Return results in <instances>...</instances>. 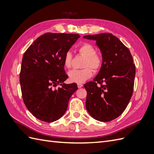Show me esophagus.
Instances as JSON below:
<instances>
[{"label": "esophagus", "mask_w": 154, "mask_h": 154, "mask_svg": "<svg viewBox=\"0 0 154 154\" xmlns=\"http://www.w3.org/2000/svg\"><path fill=\"white\" fill-rule=\"evenodd\" d=\"M77 85H78V88H82L83 87V85L82 84V83H78Z\"/></svg>", "instance_id": "obj_1"}]
</instances>
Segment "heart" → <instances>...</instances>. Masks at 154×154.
I'll list each match as a JSON object with an SVG mask.
<instances>
[{
  "mask_svg": "<svg viewBox=\"0 0 154 154\" xmlns=\"http://www.w3.org/2000/svg\"><path fill=\"white\" fill-rule=\"evenodd\" d=\"M79 53L86 57L83 63V69H72L68 73L69 80L72 82L82 83L85 82L92 76V71L90 66L94 71L99 69L102 64V59L99 54L96 53L94 46L88 43L81 45L78 48ZM72 55L71 52L67 51L63 57V65L66 68H70L72 65Z\"/></svg>",
  "mask_w": 154,
  "mask_h": 154,
  "instance_id": "b5f03b06",
  "label": "heart"
}]
</instances>
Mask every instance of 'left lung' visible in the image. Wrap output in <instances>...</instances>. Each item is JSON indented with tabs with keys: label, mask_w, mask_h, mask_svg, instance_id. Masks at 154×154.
I'll return each mask as SVG.
<instances>
[{
	"label": "left lung",
	"mask_w": 154,
	"mask_h": 154,
	"mask_svg": "<svg viewBox=\"0 0 154 154\" xmlns=\"http://www.w3.org/2000/svg\"><path fill=\"white\" fill-rule=\"evenodd\" d=\"M83 38L95 40L102 56L101 67L94 82L84 85L86 109L94 119L110 122L123 112L132 96L136 74L132 57L129 49L111 33L85 35Z\"/></svg>",
	"instance_id": "left-lung-1"
}]
</instances>
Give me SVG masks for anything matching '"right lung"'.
<instances>
[{
    "label": "right lung",
    "instance_id": "1",
    "mask_svg": "<svg viewBox=\"0 0 154 154\" xmlns=\"http://www.w3.org/2000/svg\"><path fill=\"white\" fill-rule=\"evenodd\" d=\"M80 36L48 32L37 38L26 50L22 61L20 83L22 98L35 117L55 122L66 113L76 83L66 84L63 57ZM58 84L61 88L54 90Z\"/></svg>",
    "mask_w": 154,
    "mask_h": 154
}]
</instances>
